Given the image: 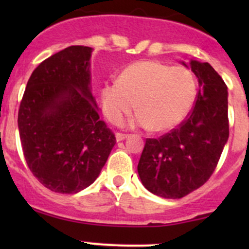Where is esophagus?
Wrapping results in <instances>:
<instances>
[{
    "mask_svg": "<svg viewBox=\"0 0 249 249\" xmlns=\"http://www.w3.org/2000/svg\"><path fill=\"white\" fill-rule=\"evenodd\" d=\"M126 137H127L126 134H122V132H117V134H115V139H117L118 142H120V141L125 140V139H126Z\"/></svg>",
    "mask_w": 249,
    "mask_h": 249,
    "instance_id": "obj_1",
    "label": "esophagus"
}]
</instances>
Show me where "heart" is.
<instances>
[{"label":"heart","mask_w":249,"mask_h":249,"mask_svg":"<svg viewBox=\"0 0 249 249\" xmlns=\"http://www.w3.org/2000/svg\"><path fill=\"white\" fill-rule=\"evenodd\" d=\"M197 84L194 74L183 66L145 60L125 67L117 82L100 91L102 112L113 124H120L132 109L139 110L132 124L155 131L177 126L194 107Z\"/></svg>","instance_id":"obj_1"}]
</instances>
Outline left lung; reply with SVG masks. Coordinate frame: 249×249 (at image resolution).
I'll use <instances>...</instances> for the list:
<instances>
[{
    "instance_id": "1",
    "label": "left lung",
    "mask_w": 249,
    "mask_h": 249,
    "mask_svg": "<svg viewBox=\"0 0 249 249\" xmlns=\"http://www.w3.org/2000/svg\"><path fill=\"white\" fill-rule=\"evenodd\" d=\"M190 69L199 80L194 108L170 132L145 140L137 166L142 184L165 199H180L205 184L229 137L227 84L208 62L192 60Z\"/></svg>"
}]
</instances>
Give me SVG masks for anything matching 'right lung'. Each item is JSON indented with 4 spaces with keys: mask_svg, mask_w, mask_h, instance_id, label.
<instances>
[{
    "mask_svg": "<svg viewBox=\"0 0 249 249\" xmlns=\"http://www.w3.org/2000/svg\"><path fill=\"white\" fill-rule=\"evenodd\" d=\"M91 50L71 46L42 61L20 102L26 164L55 193L76 194L94 183L117 142L90 91Z\"/></svg>",
    "mask_w": 249,
    "mask_h": 249,
    "instance_id": "1",
    "label": "right lung"
}]
</instances>
